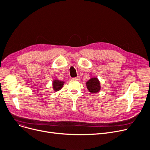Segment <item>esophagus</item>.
Instances as JSON below:
<instances>
[{
  "label": "esophagus",
  "instance_id": "obj_1",
  "mask_svg": "<svg viewBox=\"0 0 150 150\" xmlns=\"http://www.w3.org/2000/svg\"><path fill=\"white\" fill-rule=\"evenodd\" d=\"M79 79H80V77H79V76H77L76 77L74 78H73L74 80H76V81H79Z\"/></svg>",
  "mask_w": 150,
  "mask_h": 150
}]
</instances>
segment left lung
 I'll return each instance as SVG.
<instances>
[{
	"label": "left lung",
	"instance_id": "left-lung-1",
	"mask_svg": "<svg viewBox=\"0 0 150 150\" xmlns=\"http://www.w3.org/2000/svg\"><path fill=\"white\" fill-rule=\"evenodd\" d=\"M86 86L88 92L92 93H98L101 89L100 83L97 78H92L86 83Z\"/></svg>",
	"mask_w": 150,
	"mask_h": 150
}]
</instances>
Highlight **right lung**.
<instances>
[{
    "mask_svg": "<svg viewBox=\"0 0 150 150\" xmlns=\"http://www.w3.org/2000/svg\"><path fill=\"white\" fill-rule=\"evenodd\" d=\"M64 81H62L60 80H58V79H54L52 83V86H53V88L54 91L55 92H57L59 90L62 89V88L63 87V85H64Z\"/></svg>",
    "mask_w": 150,
    "mask_h": 150,
    "instance_id": "obj_1",
    "label": "right lung"
}]
</instances>
